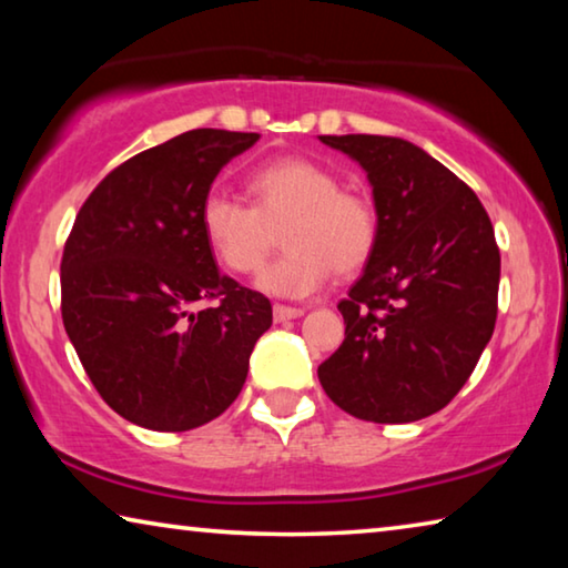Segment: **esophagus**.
I'll list each match as a JSON object with an SVG mask.
<instances>
[{
	"label": "esophagus",
	"mask_w": 568,
	"mask_h": 568,
	"mask_svg": "<svg viewBox=\"0 0 568 568\" xmlns=\"http://www.w3.org/2000/svg\"><path fill=\"white\" fill-rule=\"evenodd\" d=\"M305 313V307H295V305H281L277 303L273 307V318L275 323H285V321H293V318H301Z\"/></svg>",
	"instance_id": "34e87169"
}]
</instances>
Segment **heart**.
<instances>
[{
	"instance_id": "b5f03b06",
	"label": "heart",
	"mask_w": 568,
	"mask_h": 568,
	"mask_svg": "<svg viewBox=\"0 0 568 568\" xmlns=\"http://www.w3.org/2000/svg\"><path fill=\"white\" fill-rule=\"evenodd\" d=\"M253 205L210 192L200 205V230L230 273L261 271L281 230L283 257L267 265L257 287L271 295L303 297L371 261L378 243V213L363 192L341 190L328 168L307 158H281L247 178Z\"/></svg>"
}]
</instances>
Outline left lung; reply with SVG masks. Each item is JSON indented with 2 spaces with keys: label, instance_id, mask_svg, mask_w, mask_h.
I'll return each instance as SVG.
<instances>
[{
  "label": "left lung",
  "instance_id": "1",
  "mask_svg": "<svg viewBox=\"0 0 568 568\" xmlns=\"http://www.w3.org/2000/svg\"><path fill=\"white\" fill-rule=\"evenodd\" d=\"M373 187L378 243L338 311L345 341L318 365L335 406L410 423L448 406L491 341L501 255L476 192L426 150L383 134H321Z\"/></svg>",
  "mask_w": 568,
  "mask_h": 568
}]
</instances>
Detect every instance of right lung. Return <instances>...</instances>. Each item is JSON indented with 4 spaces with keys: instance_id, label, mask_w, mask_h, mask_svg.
<instances>
[{
    "instance_id": "1",
    "label": "right lung",
    "mask_w": 568,
    "mask_h": 568,
    "mask_svg": "<svg viewBox=\"0 0 568 568\" xmlns=\"http://www.w3.org/2000/svg\"><path fill=\"white\" fill-rule=\"evenodd\" d=\"M257 132L190 130L122 162L77 213L62 255V321L102 400L180 434L217 418L273 325L263 293L220 275L200 205ZM200 300L213 308L195 312Z\"/></svg>"
}]
</instances>
